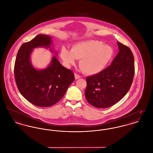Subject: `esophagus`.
I'll return each mask as SVG.
<instances>
[{
	"mask_svg": "<svg viewBox=\"0 0 153 153\" xmlns=\"http://www.w3.org/2000/svg\"><path fill=\"white\" fill-rule=\"evenodd\" d=\"M75 78L76 79H79L80 78H81V76L80 75H78V74H75Z\"/></svg>",
	"mask_w": 153,
	"mask_h": 153,
	"instance_id": "34e87169",
	"label": "esophagus"
}]
</instances>
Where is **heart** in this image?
Masks as SVG:
<instances>
[{
  "label": "heart",
  "mask_w": 153,
  "mask_h": 153,
  "mask_svg": "<svg viewBox=\"0 0 153 153\" xmlns=\"http://www.w3.org/2000/svg\"><path fill=\"white\" fill-rule=\"evenodd\" d=\"M113 56L111 45L97 40L78 42L71 51L63 47L61 56L67 65L74 64L76 59H80L79 65L84 73L94 75L105 68Z\"/></svg>",
  "instance_id": "1"
}]
</instances>
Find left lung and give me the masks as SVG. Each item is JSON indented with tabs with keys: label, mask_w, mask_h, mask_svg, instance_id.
<instances>
[{
	"label": "left lung",
	"mask_w": 153,
	"mask_h": 153,
	"mask_svg": "<svg viewBox=\"0 0 153 153\" xmlns=\"http://www.w3.org/2000/svg\"><path fill=\"white\" fill-rule=\"evenodd\" d=\"M119 53L111 65L100 72L86 78L85 97L97 108L111 107L129 91L134 75V59L131 50L117 42Z\"/></svg>",
	"instance_id": "8db88e82"
}]
</instances>
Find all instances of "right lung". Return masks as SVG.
<instances>
[{
    "label": "right lung",
    "instance_id": "right-lung-1",
    "mask_svg": "<svg viewBox=\"0 0 153 153\" xmlns=\"http://www.w3.org/2000/svg\"><path fill=\"white\" fill-rule=\"evenodd\" d=\"M52 38L39 34L30 42L23 43L18 51L14 64L15 81L22 96L39 107L54 105L64 97L67 89L75 80L71 70L62 66L56 56L43 69L36 68L31 61L34 48H45L56 55L51 48Z\"/></svg>",
    "mask_w": 153,
    "mask_h": 153
}]
</instances>
